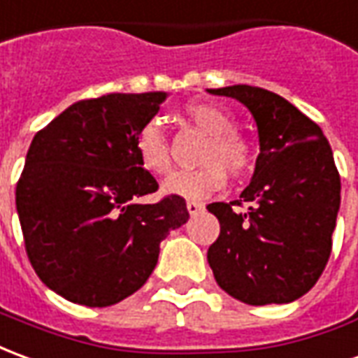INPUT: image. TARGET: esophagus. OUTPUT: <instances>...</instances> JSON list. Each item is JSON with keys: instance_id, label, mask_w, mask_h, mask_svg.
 Listing matches in <instances>:
<instances>
[{"instance_id": "34e87169", "label": "esophagus", "mask_w": 358, "mask_h": 358, "mask_svg": "<svg viewBox=\"0 0 358 358\" xmlns=\"http://www.w3.org/2000/svg\"><path fill=\"white\" fill-rule=\"evenodd\" d=\"M202 208H204V204H202V202H196V200H189V202H187V210H189V214L191 215L199 214Z\"/></svg>"}]
</instances>
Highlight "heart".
<instances>
[{
    "label": "heart",
    "instance_id": "1",
    "mask_svg": "<svg viewBox=\"0 0 358 358\" xmlns=\"http://www.w3.org/2000/svg\"><path fill=\"white\" fill-rule=\"evenodd\" d=\"M187 121L206 134L196 169L175 171L166 179L164 191L183 199H206L222 191L227 183V171L233 177H243L252 169L255 148L245 134L235 131V117L220 106L208 102L187 103ZM134 150L141 166L152 175H166L171 167L169 136L158 121H148L141 127L134 138Z\"/></svg>",
    "mask_w": 358,
    "mask_h": 358
}]
</instances>
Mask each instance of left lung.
Instances as JSON below:
<instances>
[{
    "instance_id": "1",
    "label": "left lung",
    "mask_w": 358,
    "mask_h": 358,
    "mask_svg": "<svg viewBox=\"0 0 358 358\" xmlns=\"http://www.w3.org/2000/svg\"><path fill=\"white\" fill-rule=\"evenodd\" d=\"M208 92L245 103L260 136L255 177L241 199L206 206L220 222L208 264L241 303H291L314 287L331 252L341 179L328 138L270 90L235 85Z\"/></svg>"
}]
</instances>
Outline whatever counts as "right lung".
Returning a JSON list of instances; mask_svg holds the SVG:
<instances>
[{
    "mask_svg": "<svg viewBox=\"0 0 358 358\" xmlns=\"http://www.w3.org/2000/svg\"><path fill=\"white\" fill-rule=\"evenodd\" d=\"M166 92L106 94L73 103L40 129L17 181L24 248L48 287L85 306H110L150 278L159 243L189 220L183 196L158 191L134 138Z\"/></svg>",
    "mask_w": 358,
    "mask_h": 358,
    "instance_id": "right-lung-1",
    "label": "right lung"
}]
</instances>
